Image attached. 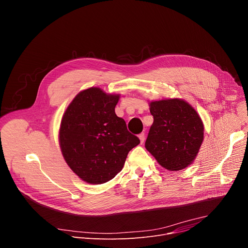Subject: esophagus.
<instances>
[{
	"mask_svg": "<svg viewBox=\"0 0 248 248\" xmlns=\"http://www.w3.org/2000/svg\"><path fill=\"white\" fill-rule=\"evenodd\" d=\"M139 139H140V142H141V143L144 142V141H145V133H144V132L139 134Z\"/></svg>",
	"mask_w": 248,
	"mask_h": 248,
	"instance_id": "34e87169",
	"label": "esophagus"
}]
</instances>
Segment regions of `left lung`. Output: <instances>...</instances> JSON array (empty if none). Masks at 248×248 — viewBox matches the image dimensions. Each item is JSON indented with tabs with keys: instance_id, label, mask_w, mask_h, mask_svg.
<instances>
[{
	"instance_id": "left-lung-1",
	"label": "left lung",
	"mask_w": 248,
	"mask_h": 248,
	"mask_svg": "<svg viewBox=\"0 0 248 248\" xmlns=\"http://www.w3.org/2000/svg\"><path fill=\"white\" fill-rule=\"evenodd\" d=\"M154 122L145 147L169 170H181L195 159L203 141V123L191 106L181 99L150 103Z\"/></svg>"
}]
</instances>
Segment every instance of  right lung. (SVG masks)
<instances>
[{
  "instance_id": "right-lung-1",
  "label": "right lung",
  "mask_w": 248,
  "mask_h": 248,
  "mask_svg": "<svg viewBox=\"0 0 248 248\" xmlns=\"http://www.w3.org/2000/svg\"><path fill=\"white\" fill-rule=\"evenodd\" d=\"M119 98L91 87L78 93L62 116V153L69 168L88 184L101 185L114 179L128 152L140 143L115 113Z\"/></svg>"
}]
</instances>
